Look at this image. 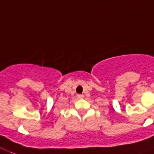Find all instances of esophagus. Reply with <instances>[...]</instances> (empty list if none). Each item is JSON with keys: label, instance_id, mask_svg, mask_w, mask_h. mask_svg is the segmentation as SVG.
Masks as SVG:
<instances>
[{"label": "esophagus", "instance_id": "obj_1", "mask_svg": "<svg viewBox=\"0 0 154 154\" xmlns=\"http://www.w3.org/2000/svg\"><path fill=\"white\" fill-rule=\"evenodd\" d=\"M77 98H78V99H82V98H83V97H84V96H83V95L78 94V95H77Z\"/></svg>", "mask_w": 154, "mask_h": 154}]
</instances>
